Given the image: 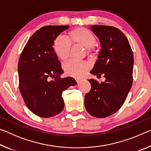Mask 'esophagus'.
<instances>
[{"mask_svg":"<svg viewBox=\"0 0 151 151\" xmlns=\"http://www.w3.org/2000/svg\"><path fill=\"white\" fill-rule=\"evenodd\" d=\"M75 81H76V83H80V82H81V78H75Z\"/></svg>","mask_w":151,"mask_h":151,"instance_id":"obj_1","label":"esophagus"}]
</instances>
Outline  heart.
Here are the masks:
<instances>
[{"label":"heart","mask_w":151,"mask_h":151,"mask_svg":"<svg viewBox=\"0 0 151 151\" xmlns=\"http://www.w3.org/2000/svg\"><path fill=\"white\" fill-rule=\"evenodd\" d=\"M96 41V37L90 30L84 27H77L68 32L67 40L62 37L56 38L53 42V48L58 58L63 61L69 58L71 46L85 47L91 57H95L97 52L94 45ZM63 68L66 75L79 78L89 70L90 64L86 61L70 60L64 64Z\"/></svg>","instance_id":"heart-1"}]
</instances>
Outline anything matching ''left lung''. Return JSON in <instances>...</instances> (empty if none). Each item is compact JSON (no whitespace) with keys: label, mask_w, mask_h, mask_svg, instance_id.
Returning <instances> with one entry per match:
<instances>
[{"label":"left lung","mask_w":151,"mask_h":151,"mask_svg":"<svg viewBox=\"0 0 151 151\" xmlns=\"http://www.w3.org/2000/svg\"><path fill=\"white\" fill-rule=\"evenodd\" d=\"M91 30L100 40L101 50L91 73L98 78L103 74L105 81L88 80L91 89L86 94L85 105L91 115L105 118L121 109L131 88L133 53L126 36L117 28L93 25Z\"/></svg>","instance_id":"left-lung-1"}]
</instances>
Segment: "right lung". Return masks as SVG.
I'll return each mask as SVG.
<instances>
[{"label":"right lung","mask_w":151,"mask_h":151,"mask_svg":"<svg viewBox=\"0 0 151 151\" xmlns=\"http://www.w3.org/2000/svg\"><path fill=\"white\" fill-rule=\"evenodd\" d=\"M68 28L67 25L40 28L28 40L20 56V94L27 108L40 117L59 114L64 108L63 92L76 84L72 77H60L63 70L53 48L55 39Z\"/></svg>","instance_id":"right-lung-1"}]
</instances>
